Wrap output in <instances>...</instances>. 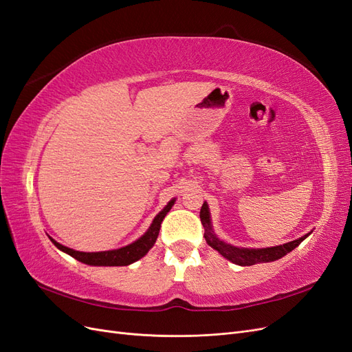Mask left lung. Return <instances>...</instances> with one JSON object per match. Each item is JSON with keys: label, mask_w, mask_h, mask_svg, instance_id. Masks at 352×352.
Here are the masks:
<instances>
[{"label": "left lung", "mask_w": 352, "mask_h": 352, "mask_svg": "<svg viewBox=\"0 0 352 352\" xmlns=\"http://www.w3.org/2000/svg\"><path fill=\"white\" fill-rule=\"evenodd\" d=\"M199 219L202 226H204V238L207 241V243L210 245L211 248H214L216 251H219L223 257L228 258L229 261L235 263L238 265H252V264H258V263H269V261H276L282 258L283 255H286L287 252H291L294 248H296L310 233H307L302 238L291 241L283 245H278V247H272V248H238L233 247L230 243H226L220 241L216 235L214 230H212L211 226V217H210V210H208V204L204 202L201 207L199 211Z\"/></svg>", "instance_id": "1"}]
</instances>
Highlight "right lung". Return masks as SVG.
Masks as SVG:
<instances>
[{
	"label": "right lung",
	"mask_w": 352,
	"mask_h": 352,
	"mask_svg": "<svg viewBox=\"0 0 352 352\" xmlns=\"http://www.w3.org/2000/svg\"><path fill=\"white\" fill-rule=\"evenodd\" d=\"M173 204H175V199L170 201L168 204L158 212L155 219L153 220L150 229H148L140 239L135 241L131 245H127V247H123L119 250L101 251V252H82V251H74L72 248H67V247H65V245L56 242L52 238H50V239L58 250L72 255L73 258H76L78 261L85 263V264H89V265H129L140 258H142L144 255L153 248V245L157 241L160 228H162V221Z\"/></svg>",
	"instance_id": "1"
}]
</instances>
